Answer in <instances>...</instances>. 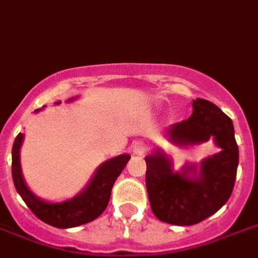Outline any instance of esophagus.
<instances>
[{
    "mask_svg": "<svg viewBox=\"0 0 258 258\" xmlns=\"http://www.w3.org/2000/svg\"><path fill=\"white\" fill-rule=\"evenodd\" d=\"M147 151V144H145L143 140H138L132 144V152L135 154H139V156H142V154L145 153Z\"/></svg>",
    "mask_w": 258,
    "mask_h": 258,
    "instance_id": "obj_1",
    "label": "esophagus"
}]
</instances>
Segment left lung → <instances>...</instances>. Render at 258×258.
I'll return each mask as SVG.
<instances>
[{"label": "left lung", "instance_id": "8db88e82", "mask_svg": "<svg viewBox=\"0 0 258 258\" xmlns=\"http://www.w3.org/2000/svg\"><path fill=\"white\" fill-rule=\"evenodd\" d=\"M192 106V115L170 128V139L184 145L213 138L222 151L203 161L197 178L188 176V171H195L191 166L182 174L172 172L161 152L145 158V184L152 212L170 225H196L214 214L227 203L236 179L239 149L232 120L208 100L196 98Z\"/></svg>", "mask_w": 258, "mask_h": 258}]
</instances>
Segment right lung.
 Here are the masks:
<instances>
[{
  "label": "right lung",
  "instance_id": "1",
  "mask_svg": "<svg viewBox=\"0 0 258 258\" xmlns=\"http://www.w3.org/2000/svg\"><path fill=\"white\" fill-rule=\"evenodd\" d=\"M22 142H23V134H18L11 152L13 154L11 172H13L15 188L27 204V207L30 208L31 212L37 218L58 228L76 227L91 222L98 216H101L110 200L114 182L119 176L131 157L130 154H122L106 161L98 167L89 185L82 194L74 197L73 200L51 204L36 197L24 183L21 163H19V148Z\"/></svg>",
  "mask_w": 258,
  "mask_h": 258
}]
</instances>
